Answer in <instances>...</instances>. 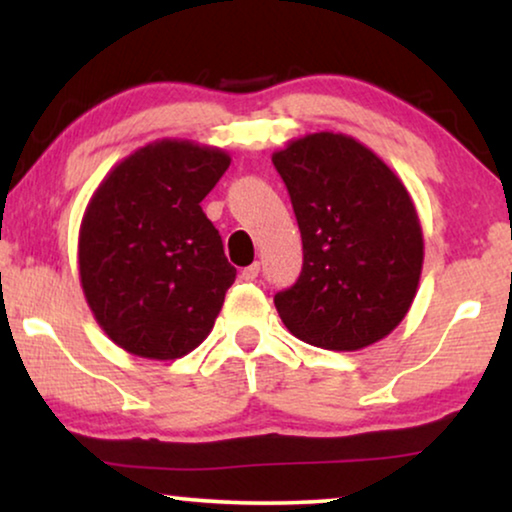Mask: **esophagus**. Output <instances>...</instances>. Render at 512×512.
<instances>
[{
    "mask_svg": "<svg viewBox=\"0 0 512 512\" xmlns=\"http://www.w3.org/2000/svg\"><path fill=\"white\" fill-rule=\"evenodd\" d=\"M258 270H261V265L251 263V265H247V268L240 272V277L244 279V282H254V279L258 277Z\"/></svg>",
    "mask_w": 512,
    "mask_h": 512,
    "instance_id": "esophagus-1",
    "label": "esophagus"
}]
</instances>
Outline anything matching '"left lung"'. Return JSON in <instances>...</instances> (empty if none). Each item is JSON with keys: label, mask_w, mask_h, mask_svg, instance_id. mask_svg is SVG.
I'll return each mask as SVG.
<instances>
[{"label": "left lung", "mask_w": 512, "mask_h": 512, "mask_svg": "<svg viewBox=\"0 0 512 512\" xmlns=\"http://www.w3.org/2000/svg\"><path fill=\"white\" fill-rule=\"evenodd\" d=\"M303 237V272L275 296L307 345L356 352L394 331L417 296L424 235L401 177L359 139L312 132L272 153Z\"/></svg>", "instance_id": "left-lung-1"}]
</instances>
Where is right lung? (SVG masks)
Returning a JSON list of instances; mask_svg holds the SVG:
<instances>
[{
    "mask_svg": "<svg viewBox=\"0 0 512 512\" xmlns=\"http://www.w3.org/2000/svg\"><path fill=\"white\" fill-rule=\"evenodd\" d=\"M230 156L156 139L111 167L79 228V279L104 335L128 354L181 359L207 338L237 270L200 202Z\"/></svg>",
    "mask_w": 512,
    "mask_h": 512,
    "instance_id": "add662e5",
    "label": "right lung"
}]
</instances>
